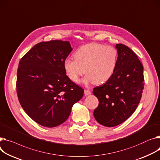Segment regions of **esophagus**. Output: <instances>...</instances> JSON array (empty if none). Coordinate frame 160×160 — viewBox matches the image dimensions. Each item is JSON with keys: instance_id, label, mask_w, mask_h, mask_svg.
<instances>
[{"instance_id": "34e87169", "label": "esophagus", "mask_w": 160, "mask_h": 160, "mask_svg": "<svg viewBox=\"0 0 160 160\" xmlns=\"http://www.w3.org/2000/svg\"><path fill=\"white\" fill-rule=\"evenodd\" d=\"M84 94L86 96H88V95H90L91 94V92L89 89H85L84 90Z\"/></svg>"}]
</instances>
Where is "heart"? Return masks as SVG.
Returning <instances> with one entry per match:
<instances>
[{
	"mask_svg": "<svg viewBox=\"0 0 160 160\" xmlns=\"http://www.w3.org/2000/svg\"><path fill=\"white\" fill-rule=\"evenodd\" d=\"M75 60L68 58L63 68L68 77L78 83L86 72V83L102 84L109 81L115 71L118 52L112 46L92 42L79 48L74 53Z\"/></svg>",
	"mask_w": 160,
	"mask_h": 160,
	"instance_id": "b5f03b06",
	"label": "heart"
}]
</instances>
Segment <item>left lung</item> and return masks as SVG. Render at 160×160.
<instances>
[{
    "label": "left lung",
    "instance_id": "left-lung-1",
    "mask_svg": "<svg viewBox=\"0 0 160 160\" xmlns=\"http://www.w3.org/2000/svg\"><path fill=\"white\" fill-rule=\"evenodd\" d=\"M118 60L112 78L93 89L99 103L94 116L100 124L118 125L128 119L139 104L143 89V67L129 48L116 44Z\"/></svg>",
    "mask_w": 160,
    "mask_h": 160
}]
</instances>
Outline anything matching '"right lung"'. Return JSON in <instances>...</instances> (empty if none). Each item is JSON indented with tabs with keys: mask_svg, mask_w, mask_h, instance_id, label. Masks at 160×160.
<instances>
[{
	"mask_svg": "<svg viewBox=\"0 0 160 160\" xmlns=\"http://www.w3.org/2000/svg\"><path fill=\"white\" fill-rule=\"evenodd\" d=\"M69 42H42L20 59L17 92L26 114L37 123L54 127L64 122L83 89L66 75L63 62L72 51Z\"/></svg>",
	"mask_w": 160,
	"mask_h": 160,
	"instance_id": "right-lung-1",
	"label": "right lung"
}]
</instances>
